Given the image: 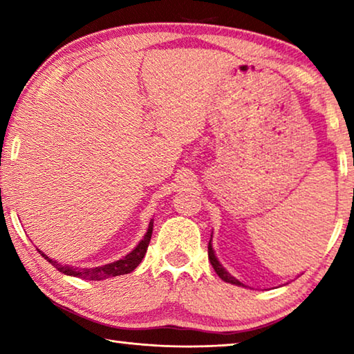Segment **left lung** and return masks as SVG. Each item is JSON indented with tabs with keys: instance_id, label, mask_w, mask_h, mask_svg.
I'll list each match as a JSON object with an SVG mask.
<instances>
[{
	"instance_id": "obj_1",
	"label": "left lung",
	"mask_w": 354,
	"mask_h": 354,
	"mask_svg": "<svg viewBox=\"0 0 354 354\" xmlns=\"http://www.w3.org/2000/svg\"><path fill=\"white\" fill-rule=\"evenodd\" d=\"M211 241H212V236H211ZM211 241H209V245H207V256H209V261H211V263H212V267H214L215 273H217L218 277L225 281V283H230V284H234V286H243V287H247V286H245L243 283H241V281L236 279L234 277H231V273H230V272H226V270H225V267L221 266V263H220V262H218V259H217V256H215V251H214V248H212V243H211Z\"/></svg>"
}]
</instances>
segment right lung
<instances>
[{"mask_svg":"<svg viewBox=\"0 0 354 354\" xmlns=\"http://www.w3.org/2000/svg\"><path fill=\"white\" fill-rule=\"evenodd\" d=\"M151 234H153V218L148 225L147 234L143 236L139 245H137V247L131 251L129 254H127L124 257H122V259H118L115 262L106 263V266H100V267H92V268H81V267H75V266H67V263L64 266V263H59L57 261H53L51 257H48L45 253H41L40 250H37V251L45 257L48 262L51 263V266H55L57 270L64 274L88 279V281H101L106 278L120 277V274H127V273L133 272L134 268L142 262L143 256H145L149 241H151Z\"/></svg>","mask_w":354,"mask_h":354,"instance_id":"1","label":"right lung"}]
</instances>
